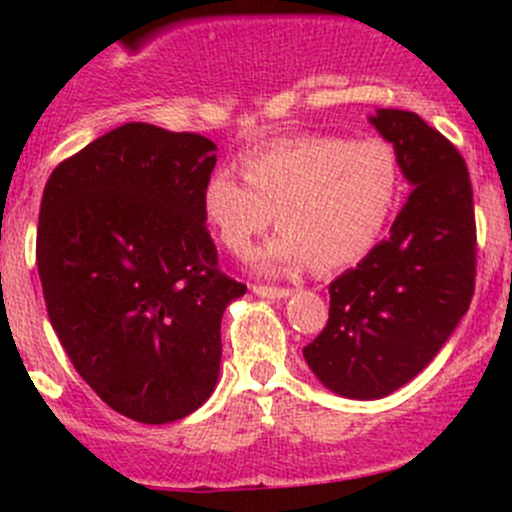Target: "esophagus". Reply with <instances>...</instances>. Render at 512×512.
<instances>
[{"instance_id":"esophagus-1","label":"esophagus","mask_w":512,"mask_h":512,"mask_svg":"<svg viewBox=\"0 0 512 512\" xmlns=\"http://www.w3.org/2000/svg\"><path fill=\"white\" fill-rule=\"evenodd\" d=\"M252 292H255L257 297H265V299H285L292 294L287 287H270V285H252Z\"/></svg>"}]
</instances>
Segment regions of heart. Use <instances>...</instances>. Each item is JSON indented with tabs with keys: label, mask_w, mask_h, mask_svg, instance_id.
Instances as JSON below:
<instances>
[{
	"label": "heart",
	"mask_w": 512,
	"mask_h": 512,
	"mask_svg": "<svg viewBox=\"0 0 512 512\" xmlns=\"http://www.w3.org/2000/svg\"><path fill=\"white\" fill-rule=\"evenodd\" d=\"M242 178L218 170L203 188V215L225 250L245 255L275 213L282 227L257 267L322 272L359 262L384 232L399 198L394 148L379 138L297 133L242 158Z\"/></svg>",
	"instance_id": "b5f03b06"
}]
</instances>
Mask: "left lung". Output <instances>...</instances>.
<instances>
[{"label": "left lung", "instance_id": "obj_1", "mask_svg": "<svg viewBox=\"0 0 512 512\" xmlns=\"http://www.w3.org/2000/svg\"><path fill=\"white\" fill-rule=\"evenodd\" d=\"M376 131L394 143L409 200L386 240L329 285L327 327L304 359L327 389L381 399L421 374L446 344L476 289V213L466 160L421 116L381 108Z\"/></svg>", "mask_w": 512, "mask_h": 512}]
</instances>
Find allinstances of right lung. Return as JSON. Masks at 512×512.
I'll list each match as a JSON object with an SVG mask.
<instances>
[{
    "label": "right lung",
    "instance_id": "add662e5",
    "mask_svg": "<svg viewBox=\"0 0 512 512\" xmlns=\"http://www.w3.org/2000/svg\"><path fill=\"white\" fill-rule=\"evenodd\" d=\"M215 143L126 123L46 180L36 265L49 322L103 404L141 423L193 414L218 384L220 322L247 287L203 215Z\"/></svg>",
    "mask_w": 512,
    "mask_h": 512
}]
</instances>
